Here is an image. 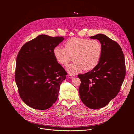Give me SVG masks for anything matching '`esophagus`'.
<instances>
[{
	"label": "esophagus",
	"mask_w": 134,
	"mask_h": 134,
	"mask_svg": "<svg viewBox=\"0 0 134 134\" xmlns=\"http://www.w3.org/2000/svg\"><path fill=\"white\" fill-rule=\"evenodd\" d=\"M74 77H75V75H72V74H69V75H68V77H69V79H71L74 78Z\"/></svg>",
	"instance_id": "esophagus-1"
}]
</instances>
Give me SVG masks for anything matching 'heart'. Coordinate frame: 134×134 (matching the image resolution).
Returning <instances> with one entry per match:
<instances>
[{"mask_svg": "<svg viewBox=\"0 0 134 134\" xmlns=\"http://www.w3.org/2000/svg\"><path fill=\"white\" fill-rule=\"evenodd\" d=\"M102 53V47L96 40L72 37L65 43V48L57 47L54 49L55 58L60 64L67 66L69 74H74L84 69L90 70L97 66Z\"/></svg>", "mask_w": 134, "mask_h": 134, "instance_id": "1", "label": "heart"}]
</instances>
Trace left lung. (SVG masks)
Segmentation results:
<instances>
[{
    "mask_svg": "<svg viewBox=\"0 0 134 134\" xmlns=\"http://www.w3.org/2000/svg\"><path fill=\"white\" fill-rule=\"evenodd\" d=\"M99 40L102 53L98 64L92 70L79 74V94L88 108L98 109L106 106L120 91L126 75L125 57L119 44L103 34L90 37Z\"/></svg>",
    "mask_w": 134,
    "mask_h": 134,
    "instance_id": "1",
    "label": "left lung"
}]
</instances>
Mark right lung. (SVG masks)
<instances>
[{"instance_id":"obj_1","label":"right lung","mask_w":134,"mask_h":134,"mask_svg":"<svg viewBox=\"0 0 134 134\" xmlns=\"http://www.w3.org/2000/svg\"><path fill=\"white\" fill-rule=\"evenodd\" d=\"M64 39L41 34L25 43L17 54L15 82L20 98L31 108L46 110L58 99L67 73L57 61L54 49Z\"/></svg>"}]
</instances>
